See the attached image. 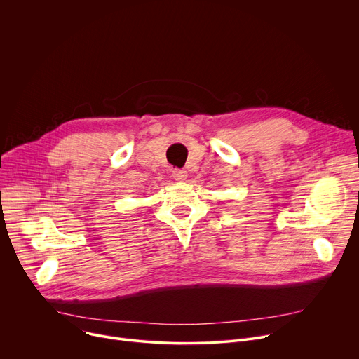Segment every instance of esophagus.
Instances as JSON below:
<instances>
[{"mask_svg":"<svg viewBox=\"0 0 359 359\" xmlns=\"http://www.w3.org/2000/svg\"><path fill=\"white\" fill-rule=\"evenodd\" d=\"M172 177H173L176 182H183V180H186V177H187V172L180 170V169H175V170L172 172Z\"/></svg>","mask_w":359,"mask_h":359,"instance_id":"obj_1","label":"esophagus"}]
</instances>
